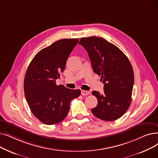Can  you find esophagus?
Listing matches in <instances>:
<instances>
[{
	"mask_svg": "<svg viewBox=\"0 0 158 158\" xmlns=\"http://www.w3.org/2000/svg\"><path fill=\"white\" fill-rule=\"evenodd\" d=\"M90 94V92L89 91L86 90H81V95H88Z\"/></svg>",
	"mask_w": 158,
	"mask_h": 158,
	"instance_id": "34e87169",
	"label": "esophagus"
}]
</instances>
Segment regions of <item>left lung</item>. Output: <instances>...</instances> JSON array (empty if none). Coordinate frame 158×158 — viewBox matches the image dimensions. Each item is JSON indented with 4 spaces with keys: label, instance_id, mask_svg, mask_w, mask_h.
<instances>
[{
    "label": "left lung",
    "instance_id": "obj_1",
    "mask_svg": "<svg viewBox=\"0 0 158 158\" xmlns=\"http://www.w3.org/2000/svg\"><path fill=\"white\" fill-rule=\"evenodd\" d=\"M79 45L88 53L93 70L104 84V93L92 92L98 104L92 109L99 119L114 121L130 106L134 85V72L127 58L117 46L100 37L82 38Z\"/></svg>",
    "mask_w": 158,
    "mask_h": 158
}]
</instances>
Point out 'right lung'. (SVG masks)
Masks as SVG:
<instances>
[{
	"instance_id": "obj_1",
	"label": "right lung",
	"mask_w": 158,
	"mask_h": 158,
	"mask_svg": "<svg viewBox=\"0 0 158 158\" xmlns=\"http://www.w3.org/2000/svg\"><path fill=\"white\" fill-rule=\"evenodd\" d=\"M79 40L56 41L38 52L27 68L23 85L26 101L32 114L47 125L63 120L69 111L70 102L81 95L80 89L56 84Z\"/></svg>"
}]
</instances>
